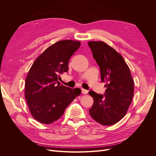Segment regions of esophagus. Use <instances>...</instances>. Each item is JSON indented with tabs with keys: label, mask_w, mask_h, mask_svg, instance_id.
<instances>
[{
	"label": "esophagus",
	"mask_w": 156,
	"mask_h": 156,
	"mask_svg": "<svg viewBox=\"0 0 156 156\" xmlns=\"http://www.w3.org/2000/svg\"><path fill=\"white\" fill-rule=\"evenodd\" d=\"M81 92L83 94H87L88 93V90H85V89H83V88L81 89Z\"/></svg>",
	"instance_id": "34e87169"
}]
</instances>
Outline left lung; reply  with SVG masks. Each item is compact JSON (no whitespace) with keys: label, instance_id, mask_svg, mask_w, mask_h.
I'll list each match as a JSON object with an SVG mask.
<instances>
[{"label":"left lung","instance_id":"left-lung-1","mask_svg":"<svg viewBox=\"0 0 156 156\" xmlns=\"http://www.w3.org/2000/svg\"><path fill=\"white\" fill-rule=\"evenodd\" d=\"M88 45L107 88L104 94L89 92L94 99L90 115L99 124L111 126L123 119L128 110L133 96V80L128 66L116 50L103 41H89Z\"/></svg>","mask_w":156,"mask_h":156}]
</instances>
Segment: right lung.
<instances>
[{
	"label": "right lung",
	"mask_w": 156,
	"mask_h": 156,
	"mask_svg": "<svg viewBox=\"0 0 156 156\" xmlns=\"http://www.w3.org/2000/svg\"><path fill=\"white\" fill-rule=\"evenodd\" d=\"M80 41L61 40L51 45L37 57L25 81V96L32 116L41 124L58 120L66 107L81 92L60 84V75L68 71L71 56Z\"/></svg>",
	"instance_id": "obj_1"
}]
</instances>
